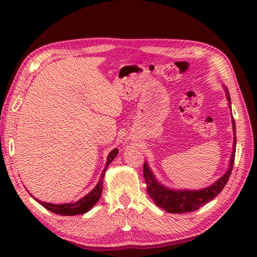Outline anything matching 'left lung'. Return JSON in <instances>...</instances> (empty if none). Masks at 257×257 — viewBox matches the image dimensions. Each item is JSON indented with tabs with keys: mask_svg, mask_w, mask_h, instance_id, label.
Returning <instances> with one entry per match:
<instances>
[{
	"mask_svg": "<svg viewBox=\"0 0 257 257\" xmlns=\"http://www.w3.org/2000/svg\"><path fill=\"white\" fill-rule=\"evenodd\" d=\"M227 92V100L230 103V97L228 91ZM232 128H233V151L230 158L229 169L222 178H219L217 182L213 185L200 190H171L160 185L159 183L154 178L152 171L148 167V164H144L143 174L144 180L146 183V189H148L149 195L152 197L157 206L161 209L166 210L169 213H185V212H193L199 209L203 204L208 203L209 201L213 200L214 198L222 192L225 187L226 183L232 171V167L234 163V155H236V127H234V119L232 117Z\"/></svg>",
	"mask_w": 257,
	"mask_h": 257,
	"instance_id": "left-lung-1",
	"label": "left lung"
}]
</instances>
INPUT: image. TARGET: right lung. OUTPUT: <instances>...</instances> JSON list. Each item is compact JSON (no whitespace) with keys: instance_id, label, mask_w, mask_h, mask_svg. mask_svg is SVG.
<instances>
[{"instance_id":"add662e5","label":"right lung","mask_w":257,"mask_h":257,"mask_svg":"<svg viewBox=\"0 0 257 257\" xmlns=\"http://www.w3.org/2000/svg\"><path fill=\"white\" fill-rule=\"evenodd\" d=\"M117 154H118V150H117V149L113 150L111 153H109V155L107 156L105 168L103 169V172H102V174H101L100 181L97 184V186L94 187L89 194L86 195L84 198H82V199L78 200L77 202H75V203H64V204H54V203L39 201L38 199H35V200L39 201L44 208L51 211V212H54V213H56V214H60V215H64V216H71V215H78V214L86 213V212L89 211L100 199L101 194H102V186H103V178H104L105 171L107 169L108 165L111 164L113 159L116 157Z\"/></svg>"}]
</instances>
